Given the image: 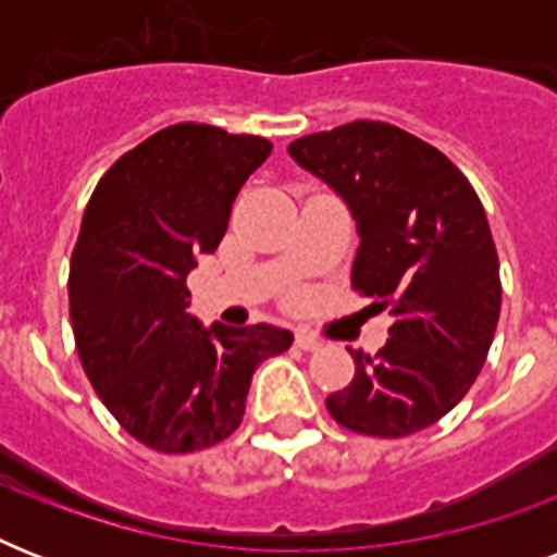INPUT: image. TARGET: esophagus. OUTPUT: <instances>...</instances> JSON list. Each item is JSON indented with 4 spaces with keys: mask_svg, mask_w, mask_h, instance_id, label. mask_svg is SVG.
<instances>
[{
    "mask_svg": "<svg viewBox=\"0 0 557 557\" xmlns=\"http://www.w3.org/2000/svg\"><path fill=\"white\" fill-rule=\"evenodd\" d=\"M295 344H297V347H300V349H304V352H318V349L323 347L321 341L314 338V335H309V332H297Z\"/></svg>",
    "mask_w": 557,
    "mask_h": 557,
    "instance_id": "1",
    "label": "esophagus"
}]
</instances>
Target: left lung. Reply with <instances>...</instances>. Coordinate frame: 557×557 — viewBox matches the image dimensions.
<instances>
[{
  "label": "left lung",
  "instance_id": "1",
  "mask_svg": "<svg viewBox=\"0 0 557 557\" xmlns=\"http://www.w3.org/2000/svg\"><path fill=\"white\" fill-rule=\"evenodd\" d=\"M338 193L361 245L352 286L393 314L387 344L349 349L356 375L326 398L367 436H410L462 401L500 318V262L468 178L436 147L381 121H352L288 144Z\"/></svg>",
  "mask_w": 557,
  "mask_h": 557
}]
</instances>
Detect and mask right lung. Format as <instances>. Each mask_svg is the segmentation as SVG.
Segmentation results:
<instances>
[{"label":"right lung","mask_w":557,"mask_h":557,"mask_svg":"<svg viewBox=\"0 0 557 557\" xmlns=\"http://www.w3.org/2000/svg\"><path fill=\"white\" fill-rule=\"evenodd\" d=\"M271 156L260 135L176 124L124 152L91 193L69 271L81 364L121 428L190 454L239 428L260 361L292 347L271 323L201 326L187 274L213 253L245 178Z\"/></svg>","instance_id":"obj_1"}]
</instances>
